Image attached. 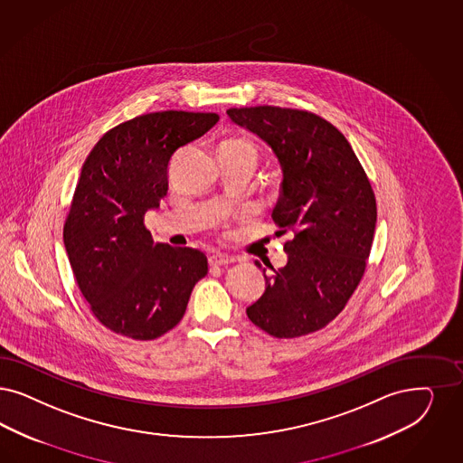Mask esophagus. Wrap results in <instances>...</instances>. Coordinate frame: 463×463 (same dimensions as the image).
Instances as JSON below:
<instances>
[{
    "label": "esophagus",
    "mask_w": 463,
    "mask_h": 463,
    "mask_svg": "<svg viewBox=\"0 0 463 463\" xmlns=\"http://www.w3.org/2000/svg\"><path fill=\"white\" fill-rule=\"evenodd\" d=\"M208 263L212 267H225V265H231L234 263V258L229 255H223V253H212L208 256Z\"/></svg>",
    "instance_id": "1"
}]
</instances>
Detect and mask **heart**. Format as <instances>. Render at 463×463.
<instances>
[{
  "instance_id": "obj_1",
  "label": "heart",
  "mask_w": 463,
  "mask_h": 463,
  "mask_svg": "<svg viewBox=\"0 0 463 463\" xmlns=\"http://www.w3.org/2000/svg\"><path fill=\"white\" fill-rule=\"evenodd\" d=\"M222 152L227 154H232V156H238V157H248V159H253L256 162V148L255 145L244 138H231V140H225L221 148Z\"/></svg>"
}]
</instances>
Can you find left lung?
<instances>
[{
  "instance_id": "obj_1",
  "label": "left lung",
  "mask_w": 463,
  "mask_h": 463,
  "mask_svg": "<svg viewBox=\"0 0 463 463\" xmlns=\"http://www.w3.org/2000/svg\"><path fill=\"white\" fill-rule=\"evenodd\" d=\"M227 116L269 145L282 171L271 219L288 263L265 275V292L246 307L277 338L326 326L359 286L376 227V200L351 144L317 114L275 106L229 109Z\"/></svg>"
}]
</instances>
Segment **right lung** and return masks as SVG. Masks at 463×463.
Here are the masks:
<instances>
[{
    "mask_svg": "<svg viewBox=\"0 0 463 463\" xmlns=\"http://www.w3.org/2000/svg\"><path fill=\"white\" fill-rule=\"evenodd\" d=\"M217 121L215 112L144 114L109 129L83 162L64 248L92 313L116 334L164 335L184 317L193 288L207 275V256L156 244L144 217L167 194L175 152Z\"/></svg>",
    "mask_w": 463,
    "mask_h": 463,
    "instance_id": "1",
    "label": "right lung"
}]
</instances>
